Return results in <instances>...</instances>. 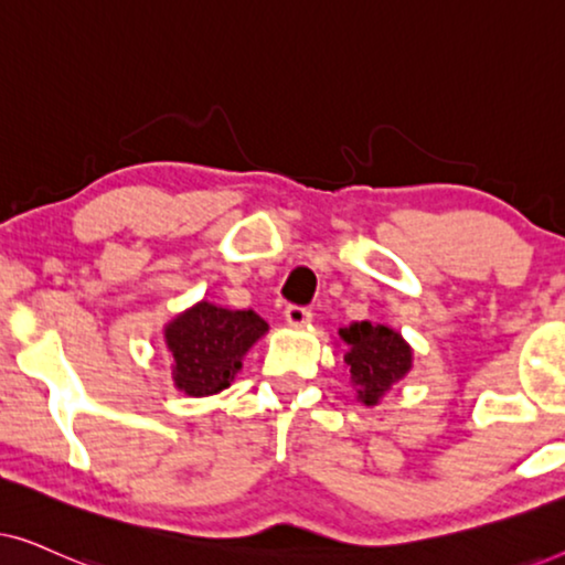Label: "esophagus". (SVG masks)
<instances>
[{
    "mask_svg": "<svg viewBox=\"0 0 565 565\" xmlns=\"http://www.w3.org/2000/svg\"><path fill=\"white\" fill-rule=\"evenodd\" d=\"M311 308L306 306H288L285 308V321L290 323V327H303V323L311 321Z\"/></svg>",
    "mask_w": 565,
    "mask_h": 565,
    "instance_id": "1",
    "label": "esophagus"
}]
</instances>
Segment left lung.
I'll use <instances>...</instances> for the list:
<instances>
[{
  "label": "left lung",
  "mask_w": 565,
  "mask_h": 565,
  "mask_svg": "<svg viewBox=\"0 0 565 565\" xmlns=\"http://www.w3.org/2000/svg\"><path fill=\"white\" fill-rule=\"evenodd\" d=\"M342 342L350 347L344 362L350 367L352 385L358 398L365 406H377L393 383H398L412 370V347L396 329L383 323L358 321L352 327L339 329Z\"/></svg>",
  "instance_id": "8db88e82"
}]
</instances>
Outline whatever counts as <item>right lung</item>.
Wrapping results in <instances>:
<instances>
[{
	"label": "right lung",
	"mask_w": 565,
	"mask_h": 565,
	"mask_svg": "<svg viewBox=\"0 0 565 565\" xmlns=\"http://www.w3.org/2000/svg\"><path fill=\"white\" fill-rule=\"evenodd\" d=\"M267 329L254 311H228L200 300L164 327L174 385L195 398L228 388L244 354Z\"/></svg>",
	"instance_id": "obj_1"
}]
</instances>
